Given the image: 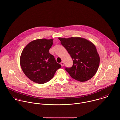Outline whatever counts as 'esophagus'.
<instances>
[{
	"mask_svg": "<svg viewBox=\"0 0 120 120\" xmlns=\"http://www.w3.org/2000/svg\"><path fill=\"white\" fill-rule=\"evenodd\" d=\"M60 65H61L62 67H63L64 66V62L63 61H62L61 63H60Z\"/></svg>",
	"mask_w": 120,
	"mask_h": 120,
	"instance_id": "34e87169",
	"label": "esophagus"
}]
</instances>
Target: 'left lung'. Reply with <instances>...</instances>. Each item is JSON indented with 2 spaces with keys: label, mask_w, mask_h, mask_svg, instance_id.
Masks as SVG:
<instances>
[{
  "label": "left lung",
  "mask_w": 120,
  "mask_h": 120,
  "mask_svg": "<svg viewBox=\"0 0 120 120\" xmlns=\"http://www.w3.org/2000/svg\"><path fill=\"white\" fill-rule=\"evenodd\" d=\"M58 39L73 60V66L66 68V71L72 78L80 82L91 79L96 73L100 61L95 45L80 37Z\"/></svg>",
  "instance_id": "left-lung-1"
}]
</instances>
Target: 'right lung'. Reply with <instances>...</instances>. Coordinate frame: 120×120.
Masks as SVG:
<instances>
[{"label":"right lung","instance_id":"right-lung-1","mask_svg":"<svg viewBox=\"0 0 120 120\" xmlns=\"http://www.w3.org/2000/svg\"><path fill=\"white\" fill-rule=\"evenodd\" d=\"M52 41V39L33 40L21 52L20 65L22 71L27 77L35 83L44 84L48 82L61 67L49 52Z\"/></svg>","mask_w":120,"mask_h":120}]
</instances>
